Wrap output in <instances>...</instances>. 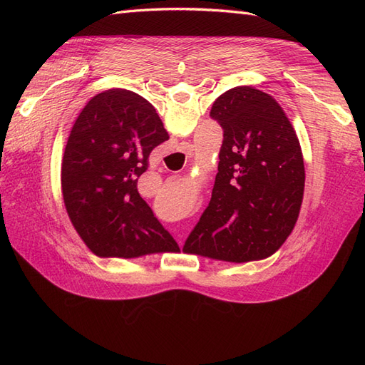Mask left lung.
Here are the masks:
<instances>
[{
	"label": "left lung",
	"mask_w": 365,
	"mask_h": 365,
	"mask_svg": "<svg viewBox=\"0 0 365 365\" xmlns=\"http://www.w3.org/2000/svg\"><path fill=\"white\" fill-rule=\"evenodd\" d=\"M224 129L212 200L182 251L220 262L269 257L300 215L304 163L275 98L252 86L220 94L210 111Z\"/></svg>",
	"instance_id": "obj_1"
}]
</instances>
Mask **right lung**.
I'll return each mask as SVG.
<instances>
[{"mask_svg": "<svg viewBox=\"0 0 365 365\" xmlns=\"http://www.w3.org/2000/svg\"><path fill=\"white\" fill-rule=\"evenodd\" d=\"M169 140L146 98L114 88L76 118L62 158V195L71 224L98 257L180 251L137 189L149 155Z\"/></svg>", "mask_w": 365, "mask_h": 365, "instance_id": "1", "label": "right lung"}]
</instances>
